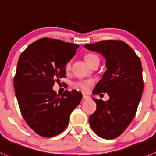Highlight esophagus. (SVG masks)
<instances>
[{
  "mask_svg": "<svg viewBox=\"0 0 156 156\" xmlns=\"http://www.w3.org/2000/svg\"><path fill=\"white\" fill-rule=\"evenodd\" d=\"M88 99H90V97L88 95H83V100H88Z\"/></svg>",
  "mask_w": 156,
  "mask_h": 156,
  "instance_id": "1",
  "label": "esophagus"
}]
</instances>
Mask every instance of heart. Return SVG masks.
I'll list each match as a JSON object with an SVG mask.
<instances>
[{
  "mask_svg": "<svg viewBox=\"0 0 156 156\" xmlns=\"http://www.w3.org/2000/svg\"><path fill=\"white\" fill-rule=\"evenodd\" d=\"M84 59H85V62L90 66L92 63L95 61H99V58L97 55L93 54H88L86 55H85L84 57ZM71 62H68L65 65V70L67 71H70L71 70ZM92 85V82L90 81H77L75 83V88H78L81 90H82L83 92H88V88L91 85Z\"/></svg>",
  "mask_w": 156,
  "mask_h": 156,
  "instance_id": "obj_1",
  "label": "heart"
}]
</instances>
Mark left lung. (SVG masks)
Listing matches in <instances>:
<instances>
[{"label":"left lung","instance_id":"left-lung-1","mask_svg":"<svg viewBox=\"0 0 156 156\" xmlns=\"http://www.w3.org/2000/svg\"><path fill=\"white\" fill-rule=\"evenodd\" d=\"M85 47L106 58L107 70L92 93L106 92L109 96L106 102L93 98L97 107L89 123L98 136L113 139L126 130L137 112L144 88L141 60L121 40H102Z\"/></svg>","mask_w":156,"mask_h":156}]
</instances>
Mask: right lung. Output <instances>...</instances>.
Listing matches in <instances>:
<instances>
[{"mask_svg":"<svg viewBox=\"0 0 156 156\" xmlns=\"http://www.w3.org/2000/svg\"><path fill=\"white\" fill-rule=\"evenodd\" d=\"M78 47L42 38L31 43L19 57L14 78L15 95L23 118L42 137L63 132L71 112L82 99L81 92L76 90H66L61 96L53 90L56 81L66 78V64Z\"/></svg>","mask_w":156,"mask_h":156,"instance_id":"add662e5","label":"right lung"}]
</instances>
